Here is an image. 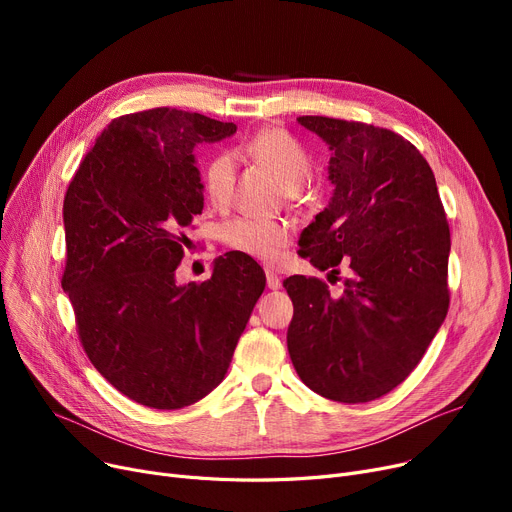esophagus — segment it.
Returning <instances> with one entry per match:
<instances>
[{"label": "esophagus", "instance_id": "esophagus-1", "mask_svg": "<svg viewBox=\"0 0 512 512\" xmlns=\"http://www.w3.org/2000/svg\"><path fill=\"white\" fill-rule=\"evenodd\" d=\"M267 288H272V290H278V288H282V278L278 276V274H274V272H270L267 270Z\"/></svg>", "mask_w": 512, "mask_h": 512}]
</instances>
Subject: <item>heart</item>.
<instances>
[{
    "instance_id": "1",
    "label": "heart",
    "mask_w": 512,
    "mask_h": 512,
    "mask_svg": "<svg viewBox=\"0 0 512 512\" xmlns=\"http://www.w3.org/2000/svg\"><path fill=\"white\" fill-rule=\"evenodd\" d=\"M245 151L270 168L290 191L311 174V157L307 149L284 128H265L245 145ZM236 182V157L230 151L215 155L205 168V193L215 205L232 199ZM224 242L245 255L265 263H276L290 242V226L278 220L236 218L224 226Z\"/></svg>"
}]
</instances>
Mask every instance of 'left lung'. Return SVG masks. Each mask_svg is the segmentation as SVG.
Returning <instances> with one entry per match:
<instances>
[{
    "mask_svg": "<svg viewBox=\"0 0 512 512\" xmlns=\"http://www.w3.org/2000/svg\"><path fill=\"white\" fill-rule=\"evenodd\" d=\"M324 139L330 205L301 236L319 270H351L342 294L290 276L288 353L299 378L330 400L369 402L405 382L448 313L450 228L432 168L400 134L365 122L297 118Z\"/></svg>",
    "mask_w": 512,
    "mask_h": 512,
    "instance_id": "1",
    "label": "left lung"
}]
</instances>
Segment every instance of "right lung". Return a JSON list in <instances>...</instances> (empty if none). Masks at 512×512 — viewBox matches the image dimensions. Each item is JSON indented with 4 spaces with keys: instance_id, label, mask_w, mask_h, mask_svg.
<instances>
[{
    "instance_id": "right-lung-1",
    "label": "right lung",
    "mask_w": 512,
    "mask_h": 512,
    "mask_svg": "<svg viewBox=\"0 0 512 512\" xmlns=\"http://www.w3.org/2000/svg\"><path fill=\"white\" fill-rule=\"evenodd\" d=\"M234 130L176 107L114 118L64 197L62 288L78 340L107 382L149 409L195 405L224 380L265 288L240 253L220 257L201 284L174 276L203 211L193 149Z\"/></svg>"
}]
</instances>
